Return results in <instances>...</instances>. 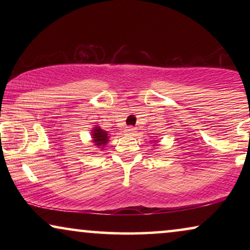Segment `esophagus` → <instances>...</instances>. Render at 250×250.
Segmentation results:
<instances>
[{
	"instance_id": "obj_1",
	"label": "esophagus",
	"mask_w": 250,
	"mask_h": 250,
	"mask_svg": "<svg viewBox=\"0 0 250 250\" xmlns=\"http://www.w3.org/2000/svg\"><path fill=\"white\" fill-rule=\"evenodd\" d=\"M125 133H126V134H127V135H134L135 128H134V127H128V128L125 131Z\"/></svg>"
}]
</instances>
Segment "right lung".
I'll list each match as a JSON object with an SVG mask.
<instances>
[{
	"label": "right lung",
	"instance_id": "add662e5",
	"mask_svg": "<svg viewBox=\"0 0 250 250\" xmlns=\"http://www.w3.org/2000/svg\"><path fill=\"white\" fill-rule=\"evenodd\" d=\"M91 133L94 145L99 146L100 149H102L105 145H107L109 138H110L109 133L107 131H104V129H102L100 126H95V127L92 129Z\"/></svg>",
	"mask_w": 250,
	"mask_h": 250
}]
</instances>
